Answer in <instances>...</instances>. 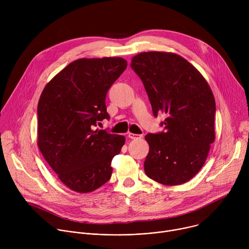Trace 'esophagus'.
I'll return each mask as SVG.
<instances>
[{"label": "esophagus", "instance_id": "1", "mask_svg": "<svg viewBox=\"0 0 249 249\" xmlns=\"http://www.w3.org/2000/svg\"><path fill=\"white\" fill-rule=\"evenodd\" d=\"M128 137H129L130 139H133V140H138V139L143 138V135H139V134H133V133H129V134H128Z\"/></svg>", "mask_w": 249, "mask_h": 249}]
</instances>
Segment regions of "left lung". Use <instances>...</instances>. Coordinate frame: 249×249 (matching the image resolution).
<instances>
[{
    "label": "left lung",
    "instance_id": "8db88e82",
    "mask_svg": "<svg viewBox=\"0 0 249 249\" xmlns=\"http://www.w3.org/2000/svg\"><path fill=\"white\" fill-rule=\"evenodd\" d=\"M131 68L144 84L154 116L166 115L163 131L148 134L145 172L164 185L187 182L203 166L215 141L216 102L199 71L181 56L143 52Z\"/></svg>",
    "mask_w": 249,
    "mask_h": 249
}]
</instances>
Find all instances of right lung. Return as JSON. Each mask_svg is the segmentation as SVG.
I'll use <instances>...</instances> for the list:
<instances>
[{"label":"right lung","instance_id":"add662e5","mask_svg":"<svg viewBox=\"0 0 249 249\" xmlns=\"http://www.w3.org/2000/svg\"><path fill=\"white\" fill-rule=\"evenodd\" d=\"M126 67L119 57L76 60L39 98V150L60 180L76 192H91L107 182L111 160L125 143V137L95 127L110 118L105 97Z\"/></svg>","mask_w":249,"mask_h":249}]
</instances>
